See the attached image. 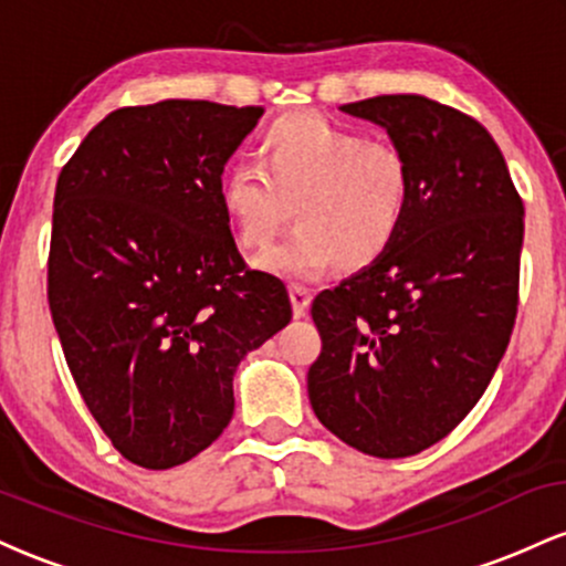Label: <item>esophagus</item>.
Wrapping results in <instances>:
<instances>
[{
    "label": "esophagus",
    "mask_w": 566,
    "mask_h": 566,
    "mask_svg": "<svg viewBox=\"0 0 566 566\" xmlns=\"http://www.w3.org/2000/svg\"><path fill=\"white\" fill-rule=\"evenodd\" d=\"M290 301H292V314L305 316L311 305V292L301 287V284H290Z\"/></svg>",
    "instance_id": "esophagus-1"
}]
</instances>
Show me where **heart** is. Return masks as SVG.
I'll list each match as a JSON object with an SVG mask.
<instances>
[{
  "instance_id": "1",
  "label": "heart",
  "mask_w": 566,
  "mask_h": 566,
  "mask_svg": "<svg viewBox=\"0 0 566 566\" xmlns=\"http://www.w3.org/2000/svg\"><path fill=\"white\" fill-rule=\"evenodd\" d=\"M255 165H233L218 201L237 242L265 250L295 212L297 229L261 258L276 276L314 279L337 263L365 271L396 244L412 207V167L401 148L314 112L261 129Z\"/></svg>"
}]
</instances>
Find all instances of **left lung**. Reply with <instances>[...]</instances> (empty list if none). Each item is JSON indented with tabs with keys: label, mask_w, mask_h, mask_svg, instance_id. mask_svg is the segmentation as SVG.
I'll use <instances>...</instances> for the list:
<instances>
[{
	"label": "left lung",
	"mask_w": 566,
	"mask_h": 566,
	"mask_svg": "<svg viewBox=\"0 0 566 566\" xmlns=\"http://www.w3.org/2000/svg\"><path fill=\"white\" fill-rule=\"evenodd\" d=\"M386 127L412 167V207L378 263L314 297L316 418L373 458L444 439L482 399L518 305L524 205L492 135L423 95L340 106Z\"/></svg>",
	"instance_id": "left-lung-1"
}]
</instances>
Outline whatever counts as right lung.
Instances as JSON below:
<instances>
[{"label": "right lung", "mask_w": 566, "mask_h": 566, "mask_svg": "<svg viewBox=\"0 0 566 566\" xmlns=\"http://www.w3.org/2000/svg\"><path fill=\"white\" fill-rule=\"evenodd\" d=\"M261 106L161 101L90 129L55 186L48 301L84 405L116 452L165 471L233 415V373L287 327V287L247 269L218 201Z\"/></svg>", "instance_id": "1"}]
</instances>
